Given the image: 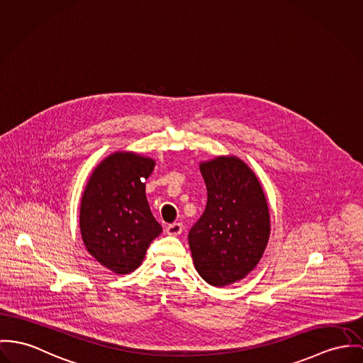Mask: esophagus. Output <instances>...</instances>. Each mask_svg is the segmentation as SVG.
I'll return each instance as SVG.
<instances>
[{"instance_id": "esophagus-1", "label": "esophagus", "mask_w": 363, "mask_h": 363, "mask_svg": "<svg viewBox=\"0 0 363 363\" xmlns=\"http://www.w3.org/2000/svg\"><path fill=\"white\" fill-rule=\"evenodd\" d=\"M182 230H184V226H182L181 223H171V225H168L167 228H166V232H167L168 235H171V236H178V235L182 233Z\"/></svg>"}]
</instances>
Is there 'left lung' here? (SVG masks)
Returning <instances> with one entry per match:
<instances>
[{
	"label": "left lung",
	"mask_w": 363,
	"mask_h": 363,
	"mask_svg": "<svg viewBox=\"0 0 363 363\" xmlns=\"http://www.w3.org/2000/svg\"><path fill=\"white\" fill-rule=\"evenodd\" d=\"M207 206L189 230L196 271L208 284L223 287L246 278L259 262L271 233L262 186L236 156L200 163Z\"/></svg>",
	"instance_id": "1"
}]
</instances>
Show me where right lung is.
Listing matches in <instances>:
<instances>
[{"label": "right lung", "instance_id": "1", "mask_svg": "<svg viewBox=\"0 0 363 363\" xmlns=\"http://www.w3.org/2000/svg\"><path fill=\"white\" fill-rule=\"evenodd\" d=\"M156 162L118 150L94 168L80 204V232L86 251L117 275L135 271L149 245L162 233L149 208L145 179Z\"/></svg>", "mask_w": 363, "mask_h": 363}]
</instances>
